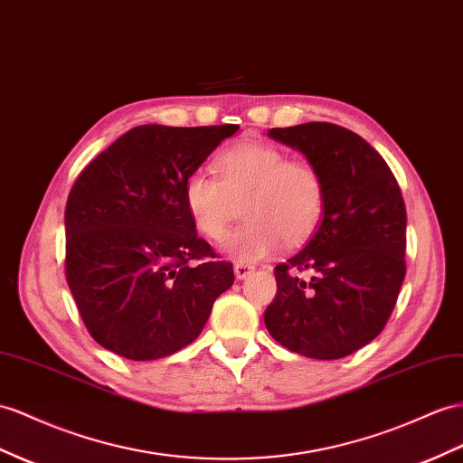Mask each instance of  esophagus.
<instances>
[{"mask_svg":"<svg viewBox=\"0 0 463 463\" xmlns=\"http://www.w3.org/2000/svg\"><path fill=\"white\" fill-rule=\"evenodd\" d=\"M254 271V266L248 264H234V276L236 279H246Z\"/></svg>","mask_w":463,"mask_h":463,"instance_id":"34e87169","label":"esophagus"}]
</instances>
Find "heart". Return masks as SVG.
I'll list each match as a JSON object with an SVG mask.
<instances>
[{"instance_id": "b5f03b06", "label": "heart", "mask_w": 463, "mask_h": 463, "mask_svg": "<svg viewBox=\"0 0 463 463\" xmlns=\"http://www.w3.org/2000/svg\"><path fill=\"white\" fill-rule=\"evenodd\" d=\"M217 177L194 172L184 184V205L194 227L221 241L242 203L244 222L222 242V252L254 264L283 242L311 236L325 213V182L315 165L289 160L278 146L244 140L215 162Z\"/></svg>"}]
</instances>
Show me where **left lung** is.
<instances>
[{"mask_svg":"<svg viewBox=\"0 0 463 463\" xmlns=\"http://www.w3.org/2000/svg\"><path fill=\"white\" fill-rule=\"evenodd\" d=\"M268 137L305 154L326 197L311 241L276 266L266 328L307 358H345L370 345L393 313L407 269L405 201L387 162L345 127L303 123ZM305 269L309 279L297 274Z\"/></svg>","mask_w":463,"mask_h":463,"instance_id":"obj_1","label":"left lung"}]
</instances>
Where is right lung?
<instances>
[{
	"label": "right lung",
	"instance_id": "add662e5",
	"mask_svg": "<svg viewBox=\"0 0 463 463\" xmlns=\"http://www.w3.org/2000/svg\"><path fill=\"white\" fill-rule=\"evenodd\" d=\"M239 125H140L90 162L68 195L66 279L93 340L135 362L201 335L232 264L199 239L184 184Z\"/></svg>",
	"mask_w": 463,
	"mask_h": 463
}]
</instances>
